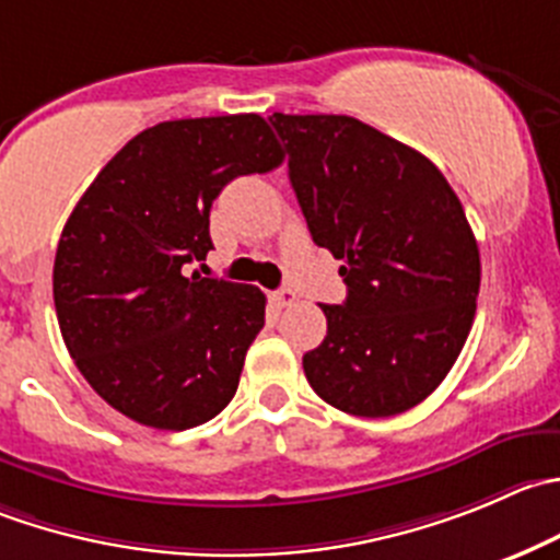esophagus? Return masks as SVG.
<instances>
[{
	"label": "esophagus",
	"mask_w": 560,
	"mask_h": 560,
	"mask_svg": "<svg viewBox=\"0 0 560 560\" xmlns=\"http://www.w3.org/2000/svg\"><path fill=\"white\" fill-rule=\"evenodd\" d=\"M276 303H279V306H292V303L298 301V292L295 290H290V287H281L279 292H276Z\"/></svg>",
	"instance_id": "34e87169"
}]
</instances>
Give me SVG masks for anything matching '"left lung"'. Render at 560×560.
Here are the masks:
<instances>
[{"mask_svg": "<svg viewBox=\"0 0 560 560\" xmlns=\"http://www.w3.org/2000/svg\"><path fill=\"white\" fill-rule=\"evenodd\" d=\"M312 241L341 259L347 301L303 355L319 399L385 418L424 401L476 317L479 246L430 159L345 114L270 117Z\"/></svg>", "mask_w": 560, "mask_h": 560, "instance_id": "left-lung-1", "label": "left lung"}]
</instances>
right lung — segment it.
I'll list each match as a JSON object with an SVG mask.
<instances>
[{"label": "right lung", "instance_id": "add662e5", "mask_svg": "<svg viewBox=\"0 0 560 560\" xmlns=\"http://www.w3.org/2000/svg\"><path fill=\"white\" fill-rule=\"evenodd\" d=\"M284 161L259 114L170 119L133 136L70 213L54 259L65 347L114 410L153 430L219 416L265 325L259 287L202 279L210 208Z\"/></svg>", "mask_w": 560, "mask_h": 560}]
</instances>
